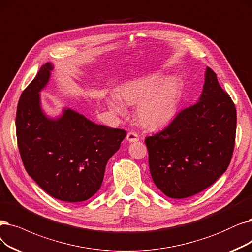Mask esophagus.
I'll list each match as a JSON object with an SVG mask.
<instances>
[{"instance_id":"esophagus-1","label":"esophagus","mask_w":252,"mask_h":252,"mask_svg":"<svg viewBox=\"0 0 252 252\" xmlns=\"http://www.w3.org/2000/svg\"><path fill=\"white\" fill-rule=\"evenodd\" d=\"M126 138H127L128 142H130V143H133V142H137V140L139 139V136H138V134H137L136 132H134V131H130V132H128V133H127Z\"/></svg>"}]
</instances>
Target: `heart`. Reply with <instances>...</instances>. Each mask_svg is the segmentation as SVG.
I'll return each instance as SVG.
<instances>
[{
    "label": "heart",
    "instance_id": "heart-1",
    "mask_svg": "<svg viewBox=\"0 0 252 252\" xmlns=\"http://www.w3.org/2000/svg\"><path fill=\"white\" fill-rule=\"evenodd\" d=\"M158 76H146L126 84L120 97L128 104H137L136 117L148 128H159L172 120L178 110L182 86L177 77H169L159 85ZM108 106L115 113L122 114L124 107L116 98L108 100Z\"/></svg>",
    "mask_w": 252,
    "mask_h": 252
}]
</instances>
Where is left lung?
<instances>
[{"label":"left lung","instance_id":"obj_1","mask_svg":"<svg viewBox=\"0 0 252 252\" xmlns=\"http://www.w3.org/2000/svg\"><path fill=\"white\" fill-rule=\"evenodd\" d=\"M236 128V106L208 67L198 102L145 139L155 185L168 197L186 198L214 184L229 165Z\"/></svg>","mask_w":252,"mask_h":252}]
</instances>
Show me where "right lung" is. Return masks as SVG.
<instances>
[{
    "label": "right lung",
    "mask_w": 252,
    "mask_h": 252,
    "mask_svg": "<svg viewBox=\"0 0 252 252\" xmlns=\"http://www.w3.org/2000/svg\"><path fill=\"white\" fill-rule=\"evenodd\" d=\"M52 70L49 63L40 68L19 98L15 121L19 154L29 176L50 196L84 202L101 187L107 161L126 131L95 124L70 108L56 120L47 118L39 92Z\"/></svg>",
    "instance_id": "obj_1"
}]
</instances>
